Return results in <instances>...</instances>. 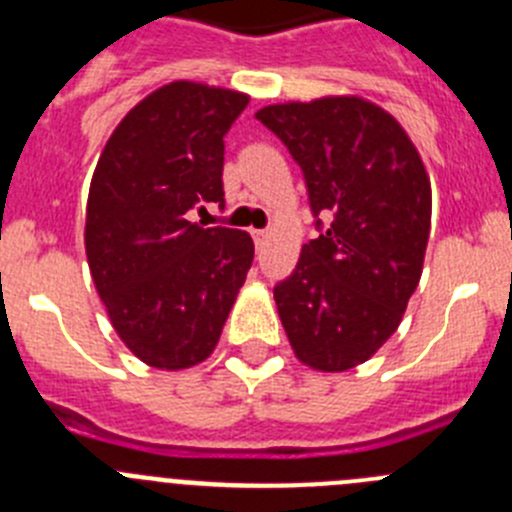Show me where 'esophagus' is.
I'll use <instances>...</instances> for the list:
<instances>
[{
	"mask_svg": "<svg viewBox=\"0 0 512 512\" xmlns=\"http://www.w3.org/2000/svg\"><path fill=\"white\" fill-rule=\"evenodd\" d=\"M266 238H269V231H253V241H256V246H264Z\"/></svg>",
	"mask_w": 512,
	"mask_h": 512,
	"instance_id": "34e87169",
	"label": "esophagus"
}]
</instances>
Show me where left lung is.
I'll use <instances>...</instances> for the list:
<instances>
[{
  "label": "left lung",
  "mask_w": 512,
  "mask_h": 512,
  "mask_svg": "<svg viewBox=\"0 0 512 512\" xmlns=\"http://www.w3.org/2000/svg\"><path fill=\"white\" fill-rule=\"evenodd\" d=\"M256 119L302 167L312 213L330 218L276 284L281 325L299 363L342 373L381 350L419 287L429 175L406 129L363 96L271 103Z\"/></svg>",
  "instance_id": "obj_1"
}]
</instances>
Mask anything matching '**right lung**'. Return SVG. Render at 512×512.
<instances>
[{"mask_svg": "<svg viewBox=\"0 0 512 512\" xmlns=\"http://www.w3.org/2000/svg\"><path fill=\"white\" fill-rule=\"evenodd\" d=\"M246 103L231 88L167 83L119 121L93 170L88 269L116 335L149 368L210 358L251 269L246 231L187 220L223 203V137Z\"/></svg>", "mask_w": 512, "mask_h": 512, "instance_id": "add662e5", "label": "right lung"}]
</instances>
